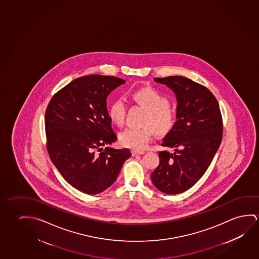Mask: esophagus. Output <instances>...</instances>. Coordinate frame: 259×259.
Listing matches in <instances>:
<instances>
[{"label":"esophagus","mask_w":259,"mask_h":259,"mask_svg":"<svg viewBox=\"0 0 259 259\" xmlns=\"http://www.w3.org/2000/svg\"><path fill=\"white\" fill-rule=\"evenodd\" d=\"M132 154H133V156L137 155V154H140V155H142V154H144V151H136V150H133V151H132Z\"/></svg>","instance_id":"obj_1"}]
</instances>
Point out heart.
<instances>
[{
  "label": "heart",
  "instance_id": "heart-1",
  "mask_svg": "<svg viewBox=\"0 0 259 259\" xmlns=\"http://www.w3.org/2000/svg\"><path fill=\"white\" fill-rule=\"evenodd\" d=\"M132 101L145 110L141 128H128L119 135L120 144L124 147L143 150L147 146L153 132L164 136L171 131L177 121V112L167 99L151 87L141 88L133 92ZM126 108L121 100H115L108 108V116L113 123L122 126Z\"/></svg>",
  "mask_w": 259,
  "mask_h": 259
}]
</instances>
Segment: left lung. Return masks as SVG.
I'll use <instances>...</instances> for the list:
<instances>
[{
  "instance_id": "1",
  "label": "left lung",
  "mask_w": 259,
  "mask_h": 259,
  "mask_svg": "<svg viewBox=\"0 0 259 259\" xmlns=\"http://www.w3.org/2000/svg\"><path fill=\"white\" fill-rule=\"evenodd\" d=\"M175 93L177 121L162 140L174 152L159 151L151 181L159 191L176 195L193 187L210 166L223 139L219 103L207 88L182 76L154 78Z\"/></svg>"
}]
</instances>
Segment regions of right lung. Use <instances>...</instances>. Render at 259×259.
Returning <instances> with one entry per match:
<instances>
[{"instance_id": "obj_1", "label": "right lung", "mask_w": 259, "mask_h": 259, "mask_svg": "<svg viewBox=\"0 0 259 259\" xmlns=\"http://www.w3.org/2000/svg\"><path fill=\"white\" fill-rule=\"evenodd\" d=\"M123 83L125 80L114 76H82L56 92L46 110L50 159L68 183L88 195L110 187L132 155L128 149L108 146L117 136L107 98Z\"/></svg>"}]
</instances>
